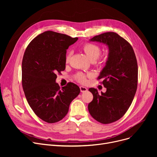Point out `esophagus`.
Masks as SVG:
<instances>
[{
  "label": "esophagus",
  "mask_w": 157,
  "mask_h": 157,
  "mask_svg": "<svg viewBox=\"0 0 157 157\" xmlns=\"http://www.w3.org/2000/svg\"><path fill=\"white\" fill-rule=\"evenodd\" d=\"M80 90H81V92L84 93V92H86L87 91L88 89H87L86 87H85V86H80Z\"/></svg>",
  "instance_id": "1"
}]
</instances>
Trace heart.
I'll return each instance as SVG.
<instances>
[{
    "instance_id": "obj_1",
    "label": "heart",
    "mask_w": 157,
    "mask_h": 157,
    "mask_svg": "<svg viewBox=\"0 0 157 157\" xmlns=\"http://www.w3.org/2000/svg\"><path fill=\"white\" fill-rule=\"evenodd\" d=\"M81 48L90 60H96L101 53V48L97 45L92 43L85 44L82 46ZM71 55V52H69L66 56V62H69ZM76 79L81 83H85L86 81V76L81 72L76 74Z\"/></svg>"
}]
</instances>
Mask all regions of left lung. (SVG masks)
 Instances as JSON below:
<instances>
[{
  "label": "left lung",
  "mask_w": 157,
  "mask_h": 157,
  "mask_svg": "<svg viewBox=\"0 0 157 157\" xmlns=\"http://www.w3.org/2000/svg\"><path fill=\"white\" fill-rule=\"evenodd\" d=\"M91 42L106 45L108 59L98 79H102L105 93L89 88L94 96L88 108L97 121L108 124L120 119L134 99L137 86L138 67L134 49L117 33L106 32L90 39Z\"/></svg>",
  "instance_id": "8db88e82"
}]
</instances>
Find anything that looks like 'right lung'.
Returning a JSON list of instances; mask_svg holds the SVG:
<instances>
[{"label":"right lung","instance_id":"1","mask_svg":"<svg viewBox=\"0 0 157 157\" xmlns=\"http://www.w3.org/2000/svg\"><path fill=\"white\" fill-rule=\"evenodd\" d=\"M78 37L46 31L33 39L22 60V86L27 102L37 116L53 123L67 114L71 102L80 93L78 85L69 83L60 89L57 72L65 69L66 53Z\"/></svg>","mask_w":157,"mask_h":157}]
</instances>
